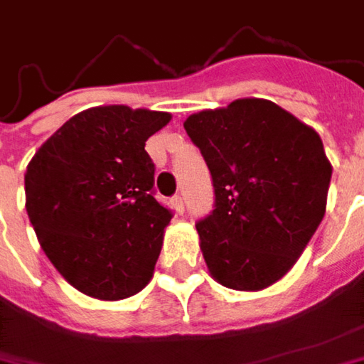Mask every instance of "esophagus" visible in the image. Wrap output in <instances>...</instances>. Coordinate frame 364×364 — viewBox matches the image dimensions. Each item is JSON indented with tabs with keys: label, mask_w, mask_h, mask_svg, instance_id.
<instances>
[{
	"label": "esophagus",
	"mask_w": 364,
	"mask_h": 364,
	"mask_svg": "<svg viewBox=\"0 0 364 364\" xmlns=\"http://www.w3.org/2000/svg\"><path fill=\"white\" fill-rule=\"evenodd\" d=\"M171 203H173V208H175L177 212L183 213V210H185V203H183V198H181V196H179V193H177L175 198L171 199Z\"/></svg>",
	"instance_id": "obj_1"
}]
</instances>
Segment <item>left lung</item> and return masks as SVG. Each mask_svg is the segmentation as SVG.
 Here are the masks:
<instances>
[{
    "label": "left lung",
    "instance_id": "8db88e82",
    "mask_svg": "<svg viewBox=\"0 0 364 364\" xmlns=\"http://www.w3.org/2000/svg\"><path fill=\"white\" fill-rule=\"evenodd\" d=\"M212 173L215 210L196 224L210 275L261 291L287 275L326 213L332 165L320 134L269 100L185 119Z\"/></svg>",
    "mask_w": 364,
    "mask_h": 364
}]
</instances>
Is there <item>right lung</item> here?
Returning <instances> with one entry per match:
<instances>
[{"mask_svg":"<svg viewBox=\"0 0 364 364\" xmlns=\"http://www.w3.org/2000/svg\"><path fill=\"white\" fill-rule=\"evenodd\" d=\"M171 114L100 105L50 136L24 175L26 212L44 255L75 289L102 301L142 291L171 212L152 198L146 140Z\"/></svg>","mask_w":364,"mask_h":364,"instance_id":"add662e5","label":"right lung"}]
</instances>
